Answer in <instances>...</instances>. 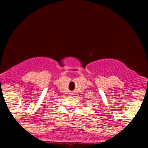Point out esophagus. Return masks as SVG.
I'll return each mask as SVG.
<instances>
[{
    "mask_svg": "<svg viewBox=\"0 0 148 148\" xmlns=\"http://www.w3.org/2000/svg\"><path fill=\"white\" fill-rule=\"evenodd\" d=\"M70 95H74V93H70Z\"/></svg>",
    "mask_w": 148,
    "mask_h": 148,
    "instance_id": "obj_1",
    "label": "esophagus"
}]
</instances>
